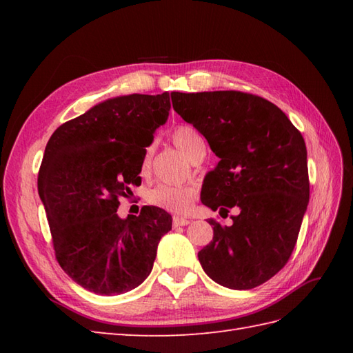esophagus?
I'll list each match as a JSON object with an SVG mask.
<instances>
[{
  "mask_svg": "<svg viewBox=\"0 0 353 353\" xmlns=\"http://www.w3.org/2000/svg\"><path fill=\"white\" fill-rule=\"evenodd\" d=\"M190 223H191V220L182 219V216H174V219H172V224H174L176 228L177 226H186V224H190Z\"/></svg>",
  "mask_w": 353,
  "mask_h": 353,
  "instance_id": "obj_1",
  "label": "esophagus"
}]
</instances>
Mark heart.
<instances>
[{"mask_svg":"<svg viewBox=\"0 0 353 353\" xmlns=\"http://www.w3.org/2000/svg\"><path fill=\"white\" fill-rule=\"evenodd\" d=\"M172 142L174 145L181 150V152L192 161L194 157L200 153L201 150H206L205 141L201 138V134L194 129L192 125H179L172 130ZM152 147L145 148L144 157H142L141 163V171L148 172L150 170V162H152ZM197 192L191 186H171V185H156L154 188L147 192V200L148 203H152L157 208H162L165 211L172 212V214H185L188 212L194 200H196Z\"/></svg>","mask_w":353,"mask_h":353,"instance_id":"1","label":"heart"}]
</instances>
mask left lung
Wrapping results in <instances>:
<instances>
[{
	"mask_svg": "<svg viewBox=\"0 0 353 353\" xmlns=\"http://www.w3.org/2000/svg\"><path fill=\"white\" fill-rule=\"evenodd\" d=\"M172 108L220 157L205 176L201 203L232 216L209 220L214 238L199 252L205 273L230 290H250L287 264L310 201L306 145L268 100L238 91L171 92Z\"/></svg>",
	"mask_w": 353,
	"mask_h": 353,
	"instance_id": "8db88e82",
	"label": "left lung"
}]
</instances>
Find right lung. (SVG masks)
I'll return each mask as SVG.
<instances>
[{"label":"right lung","instance_id":"add662e5","mask_svg":"<svg viewBox=\"0 0 353 353\" xmlns=\"http://www.w3.org/2000/svg\"><path fill=\"white\" fill-rule=\"evenodd\" d=\"M170 108L168 92L114 97L57 127L45 147L37 191L56 258L95 294H123L144 282L171 230V215L161 208L117 214L118 197L141 185L145 147Z\"/></svg>","mask_w":353,"mask_h":353}]
</instances>
